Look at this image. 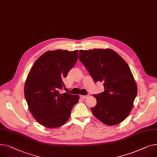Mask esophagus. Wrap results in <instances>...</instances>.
Wrapping results in <instances>:
<instances>
[{
	"label": "esophagus",
	"mask_w": 157,
	"mask_h": 157,
	"mask_svg": "<svg viewBox=\"0 0 157 157\" xmlns=\"http://www.w3.org/2000/svg\"><path fill=\"white\" fill-rule=\"evenodd\" d=\"M88 97V95H80V98H82V99H85V98Z\"/></svg>",
	"instance_id": "esophagus-1"
}]
</instances>
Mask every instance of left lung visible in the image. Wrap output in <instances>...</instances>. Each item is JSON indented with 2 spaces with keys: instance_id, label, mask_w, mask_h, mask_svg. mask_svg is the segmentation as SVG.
Masks as SVG:
<instances>
[{
  "instance_id": "left-lung-1",
  "label": "left lung",
  "mask_w": 157,
  "mask_h": 157,
  "mask_svg": "<svg viewBox=\"0 0 157 157\" xmlns=\"http://www.w3.org/2000/svg\"><path fill=\"white\" fill-rule=\"evenodd\" d=\"M79 59L95 82L104 83V91L94 95V116L107 125H117L130 114L137 87L127 62L111 49L80 50Z\"/></svg>"
}]
</instances>
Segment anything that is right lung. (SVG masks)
Wrapping results in <instances>:
<instances>
[{"instance_id": "add662e5", "label": "right lung", "mask_w": 157, "mask_h": 157, "mask_svg": "<svg viewBox=\"0 0 157 157\" xmlns=\"http://www.w3.org/2000/svg\"><path fill=\"white\" fill-rule=\"evenodd\" d=\"M78 59V50L57 49L43 53L33 65L24 87V94L33 117L40 125L58 128L68 121L79 95L60 93Z\"/></svg>"}]
</instances>
